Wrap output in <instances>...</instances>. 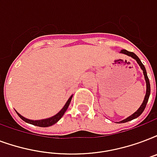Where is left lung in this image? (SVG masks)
Here are the masks:
<instances>
[{
	"label": "left lung",
	"instance_id": "1",
	"mask_svg": "<svg viewBox=\"0 0 157 157\" xmlns=\"http://www.w3.org/2000/svg\"><path fill=\"white\" fill-rule=\"evenodd\" d=\"M121 52V53H124V54L128 55V56H130V57H132V58H134V59L137 62V63L139 64V66L141 67V68H142V70L143 71V74H144V77H145L146 83H147V92H146L145 98H144V100H143V103H142V105H141V107H140L139 109H137L134 113H133V114H132L131 116H129L128 118H127L126 119H124V120H123V121L119 122V124H120V123H126V122L131 121V120H132V119H134V118H137L138 116L141 115V114L142 113V112H143L144 109H145L146 106H147V104L148 99H149V96H150V93H151L150 81H149V79H148L147 74V71H146L145 67H144V65L142 64V62L140 61L138 57H137V55L135 54L134 52H128V51H127L126 49L121 50V52Z\"/></svg>",
	"mask_w": 157,
	"mask_h": 157
}]
</instances>
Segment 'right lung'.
<instances>
[{"label":"right lung","mask_w":157,"mask_h":157,"mask_svg":"<svg viewBox=\"0 0 157 157\" xmlns=\"http://www.w3.org/2000/svg\"><path fill=\"white\" fill-rule=\"evenodd\" d=\"M71 98H72V95L71 96L69 99H68V100L67 101V103H66V105H64V107L62 109V110L60 111L59 113H57L56 115L53 116V117H52V118H47V119H42V120H30V119H28V118H24L22 115H20V113H17V114L19 115V117H20L22 120H24L25 122H26V123H28V124H33V125H34V126H38V127H43V128H45V127H49V126H52V125H53L54 124H56L58 120H59L60 118H62L63 116V114L65 113L66 110L67 109L68 106H69V105H70V102L71 100Z\"/></svg>","instance_id":"1"}]
</instances>
